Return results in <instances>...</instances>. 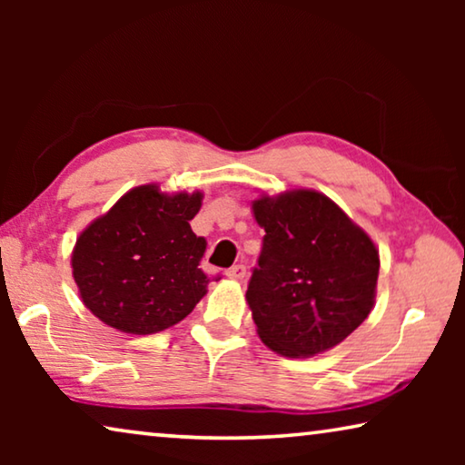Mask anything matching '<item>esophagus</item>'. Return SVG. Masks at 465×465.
<instances>
[{
	"instance_id": "esophagus-1",
	"label": "esophagus",
	"mask_w": 465,
	"mask_h": 465,
	"mask_svg": "<svg viewBox=\"0 0 465 465\" xmlns=\"http://www.w3.org/2000/svg\"><path fill=\"white\" fill-rule=\"evenodd\" d=\"M227 277L235 279V281H242L243 277H246V266H243V264H233L232 269H227Z\"/></svg>"
}]
</instances>
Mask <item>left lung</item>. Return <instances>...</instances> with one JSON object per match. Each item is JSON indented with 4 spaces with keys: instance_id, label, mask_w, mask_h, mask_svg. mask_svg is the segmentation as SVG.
I'll list each match as a JSON object with an SVG mask.
<instances>
[{
    "instance_id": "left-lung-1",
    "label": "left lung",
    "mask_w": 465,
    "mask_h": 465,
    "mask_svg": "<svg viewBox=\"0 0 465 465\" xmlns=\"http://www.w3.org/2000/svg\"><path fill=\"white\" fill-rule=\"evenodd\" d=\"M252 209L266 232L246 291L258 336L285 357L332 349L373 308L375 243L313 191L262 196Z\"/></svg>"
}]
</instances>
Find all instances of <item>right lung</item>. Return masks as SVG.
Masks as SVG:
<instances>
[{
	"label": "right lung",
	"mask_w": 465,
	"mask_h": 465,
	"mask_svg": "<svg viewBox=\"0 0 465 465\" xmlns=\"http://www.w3.org/2000/svg\"><path fill=\"white\" fill-rule=\"evenodd\" d=\"M201 193L137 186L77 238L72 266L85 308L129 334L178 324L207 293V240L191 230ZM213 279H219V274Z\"/></svg>",
	"instance_id": "1"
}]
</instances>
